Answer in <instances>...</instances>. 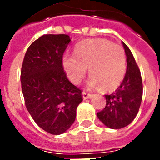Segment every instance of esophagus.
I'll use <instances>...</instances> for the list:
<instances>
[{"label":"esophagus","instance_id":"34e87169","mask_svg":"<svg viewBox=\"0 0 160 160\" xmlns=\"http://www.w3.org/2000/svg\"><path fill=\"white\" fill-rule=\"evenodd\" d=\"M82 95H83V99H84V100H87V99H90V98H91V96H92V95H91V94H90V93L85 92V91H83Z\"/></svg>","mask_w":160,"mask_h":160}]
</instances>
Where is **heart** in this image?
<instances>
[{
	"label": "heart",
	"instance_id": "heart-1",
	"mask_svg": "<svg viewBox=\"0 0 160 160\" xmlns=\"http://www.w3.org/2000/svg\"><path fill=\"white\" fill-rule=\"evenodd\" d=\"M62 65L68 79L78 85L86 74L91 75L88 86L114 90L120 85L126 71V58L121 46L106 40H87L76 45L74 55H63Z\"/></svg>",
	"mask_w": 160,
	"mask_h": 160
}]
</instances>
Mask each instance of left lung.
I'll list each match as a JSON object with an SVG mask.
<instances>
[{"label":"left lung","instance_id":"left-lung-1","mask_svg":"<svg viewBox=\"0 0 160 160\" xmlns=\"http://www.w3.org/2000/svg\"><path fill=\"white\" fill-rule=\"evenodd\" d=\"M127 70L121 85L110 95H105V109L97 113L100 121L109 129H122L129 125L139 112L143 96L140 71L129 47L124 43Z\"/></svg>","mask_w":160,"mask_h":160}]
</instances>
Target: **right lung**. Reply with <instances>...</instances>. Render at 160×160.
<instances>
[{
  "instance_id": "1",
  "label": "right lung",
  "mask_w": 160,
  "mask_h": 160,
  "mask_svg": "<svg viewBox=\"0 0 160 160\" xmlns=\"http://www.w3.org/2000/svg\"><path fill=\"white\" fill-rule=\"evenodd\" d=\"M70 42L67 35L41 36L29 46L21 68L26 109L39 127L55 135L70 129L83 100L81 90L63 70V54Z\"/></svg>"
}]
</instances>
